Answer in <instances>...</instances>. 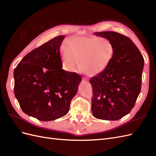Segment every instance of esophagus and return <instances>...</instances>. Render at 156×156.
<instances>
[{
    "mask_svg": "<svg viewBox=\"0 0 156 156\" xmlns=\"http://www.w3.org/2000/svg\"><path fill=\"white\" fill-rule=\"evenodd\" d=\"M83 83H88V81H87V79H85V78H83Z\"/></svg>",
    "mask_w": 156,
    "mask_h": 156,
    "instance_id": "obj_1",
    "label": "esophagus"
}]
</instances>
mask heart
Listing matches in <instances>:
<instances>
[{
	"label": "heart",
	"instance_id": "b5f03b06",
	"mask_svg": "<svg viewBox=\"0 0 156 156\" xmlns=\"http://www.w3.org/2000/svg\"><path fill=\"white\" fill-rule=\"evenodd\" d=\"M114 54L111 42L95 36L72 37L61 51L63 68L70 73L79 68L89 76H95L105 69Z\"/></svg>",
	"mask_w": 156,
	"mask_h": 156
}]
</instances>
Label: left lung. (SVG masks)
<instances>
[{"instance_id": "8db88e82", "label": "left lung", "mask_w": 156, "mask_h": 156, "mask_svg": "<svg viewBox=\"0 0 156 156\" xmlns=\"http://www.w3.org/2000/svg\"><path fill=\"white\" fill-rule=\"evenodd\" d=\"M94 34L109 41L114 49L110 63L92 77V115L98 119L118 120L133 108L141 88L144 60L129 37L113 31Z\"/></svg>"}]
</instances>
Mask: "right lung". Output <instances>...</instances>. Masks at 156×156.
<instances>
[{"label": "right lung", "mask_w": 156, "mask_h": 156, "mask_svg": "<svg viewBox=\"0 0 156 156\" xmlns=\"http://www.w3.org/2000/svg\"><path fill=\"white\" fill-rule=\"evenodd\" d=\"M65 36L28 53L14 69V94L22 111L41 121L65 116L76 95L81 75L62 69L60 47Z\"/></svg>", "instance_id": "obj_1"}]
</instances>
